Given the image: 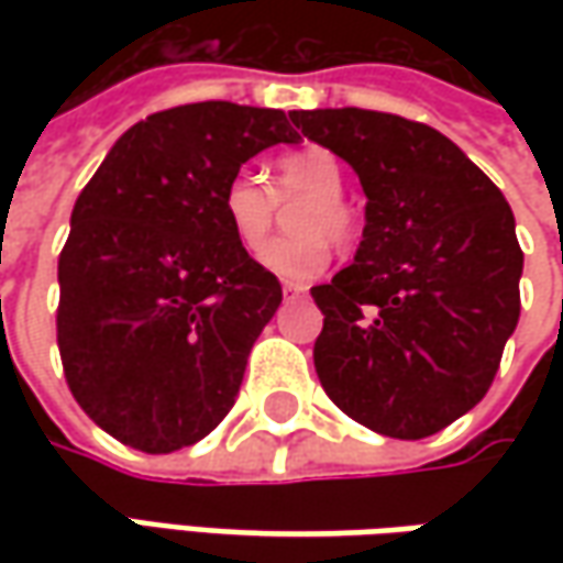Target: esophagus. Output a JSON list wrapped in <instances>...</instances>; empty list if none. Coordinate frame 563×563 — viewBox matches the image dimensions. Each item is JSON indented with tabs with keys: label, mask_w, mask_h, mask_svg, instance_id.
<instances>
[{
	"label": "esophagus",
	"mask_w": 563,
	"mask_h": 563,
	"mask_svg": "<svg viewBox=\"0 0 563 563\" xmlns=\"http://www.w3.org/2000/svg\"><path fill=\"white\" fill-rule=\"evenodd\" d=\"M282 294H285V297H303L307 288H303V285H297V282H282Z\"/></svg>",
	"instance_id": "esophagus-1"
}]
</instances>
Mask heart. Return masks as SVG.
Segmentation results:
<instances>
[{"instance_id": "heart-1", "label": "heart", "mask_w": 563, "mask_h": 563, "mask_svg": "<svg viewBox=\"0 0 563 563\" xmlns=\"http://www.w3.org/2000/svg\"><path fill=\"white\" fill-rule=\"evenodd\" d=\"M275 185L253 165H241L222 187V216L244 250H260L272 234L282 200H307L294 212L297 238H278L260 253V266L282 278L307 282L329 266V242L347 244L357 231V219L344 203V172L329 150H297L275 165ZM325 233L324 239L321 234Z\"/></svg>"}]
</instances>
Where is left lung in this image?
<instances>
[{
	"label": "left lung",
	"mask_w": 563,
	"mask_h": 563,
	"mask_svg": "<svg viewBox=\"0 0 563 563\" xmlns=\"http://www.w3.org/2000/svg\"><path fill=\"white\" fill-rule=\"evenodd\" d=\"M357 172V256L310 288L325 322L313 363L338 407L391 439H426L486 398L520 319L514 212L435 128L369 109L291 112Z\"/></svg>",
	"instance_id": "8db88e82"
}]
</instances>
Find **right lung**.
I'll return each instance as SVG.
<instances>
[{
	"mask_svg": "<svg viewBox=\"0 0 563 563\" xmlns=\"http://www.w3.org/2000/svg\"><path fill=\"white\" fill-rule=\"evenodd\" d=\"M291 115L234 102L156 112L80 190L58 256V354L84 413L121 444L168 454L206 439L241 391L282 285L222 216V187Z\"/></svg>",
	"mask_w": 563,
	"mask_h": 563,
	"instance_id": "1",
	"label": "right lung"
}]
</instances>
